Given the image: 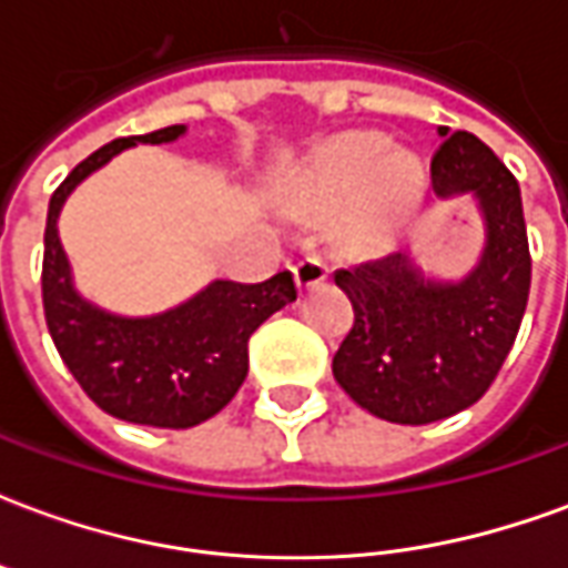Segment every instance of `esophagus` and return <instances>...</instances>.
I'll return each instance as SVG.
<instances>
[{
    "instance_id": "obj_1",
    "label": "esophagus",
    "mask_w": 568,
    "mask_h": 568,
    "mask_svg": "<svg viewBox=\"0 0 568 568\" xmlns=\"http://www.w3.org/2000/svg\"><path fill=\"white\" fill-rule=\"evenodd\" d=\"M328 280V264L320 258H304L295 264V285L297 292H307L313 285H322Z\"/></svg>"
}]
</instances>
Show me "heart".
<instances>
[{
    "label": "heart",
    "mask_w": 568,
    "mask_h": 568,
    "mask_svg": "<svg viewBox=\"0 0 568 568\" xmlns=\"http://www.w3.org/2000/svg\"><path fill=\"white\" fill-rule=\"evenodd\" d=\"M426 175L410 151L389 149L381 133H346L322 145L301 170L295 194L313 210L346 203V231L371 236L414 210L423 197Z\"/></svg>",
    "instance_id": "b5f03b06"
}]
</instances>
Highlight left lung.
I'll return each instance as SVG.
<instances>
[{
    "label": "left lung",
    "mask_w": 568,
    "mask_h": 568,
    "mask_svg": "<svg viewBox=\"0 0 568 568\" xmlns=\"http://www.w3.org/2000/svg\"><path fill=\"white\" fill-rule=\"evenodd\" d=\"M432 158V194L471 197L484 248L459 280H435L405 252L334 273L356 322L334 353V381L374 417L426 426L471 407L511 353L529 297L520 185L471 136L447 133Z\"/></svg>",
    "instance_id": "1"
}]
</instances>
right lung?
<instances>
[{
    "label": "right lung",
    "instance_id": "add662e5",
    "mask_svg": "<svg viewBox=\"0 0 568 568\" xmlns=\"http://www.w3.org/2000/svg\"><path fill=\"white\" fill-rule=\"evenodd\" d=\"M185 133V124H173L93 151L54 191L44 224L42 301L57 353L93 405L154 428H191L215 417L246 381L252 332L297 297L288 271L255 285L212 280L154 316H118L75 288L57 234L69 194L124 149L163 145Z\"/></svg>",
    "mask_w": 568,
    "mask_h": 568
}]
</instances>
